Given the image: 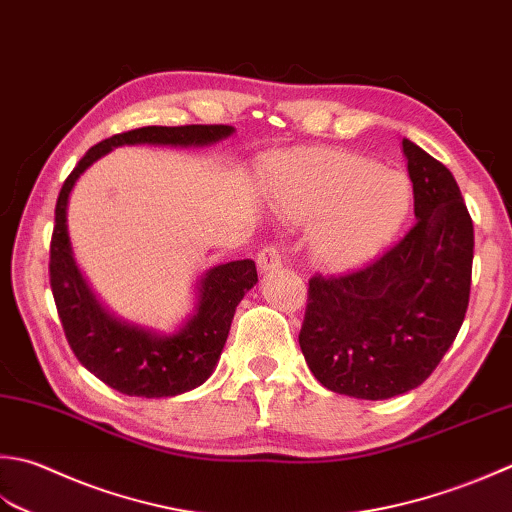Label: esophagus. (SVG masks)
<instances>
[{
    "label": "esophagus",
    "mask_w": 512,
    "mask_h": 512,
    "mask_svg": "<svg viewBox=\"0 0 512 512\" xmlns=\"http://www.w3.org/2000/svg\"><path fill=\"white\" fill-rule=\"evenodd\" d=\"M282 262H284V257H282V253H279L277 246H266L259 250V255H257V268L262 270V273L279 268L282 266Z\"/></svg>",
    "instance_id": "34e87169"
}]
</instances>
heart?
Segmentation results:
<instances>
[{
  "label": "heart",
  "instance_id": "b5f03b06",
  "mask_svg": "<svg viewBox=\"0 0 512 512\" xmlns=\"http://www.w3.org/2000/svg\"><path fill=\"white\" fill-rule=\"evenodd\" d=\"M268 193L290 222H315L310 253L330 270H353L375 259L413 204L404 173L322 148L277 155L268 166Z\"/></svg>",
  "mask_w": 512,
  "mask_h": 512
}]
</instances>
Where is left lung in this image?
Masks as SVG:
<instances>
[{"label":"left lung","mask_w":512,"mask_h":512,"mask_svg":"<svg viewBox=\"0 0 512 512\" xmlns=\"http://www.w3.org/2000/svg\"><path fill=\"white\" fill-rule=\"evenodd\" d=\"M415 226L348 275L308 282L299 346L317 382L339 395L390 399L424 384L455 342L470 297L473 219L450 170L402 142Z\"/></svg>","instance_id":"obj_1"}]
</instances>
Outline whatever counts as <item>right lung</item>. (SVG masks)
Instances as JSON below:
<instances>
[{"label":"right lung","mask_w":512,"mask_h":512,"mask_svg":"<svg viewBox=\"0 0 512 512\" xmlns=\"http://www.w3.org/2000/svg\"><path fill=\"white\" fill-rule=\"evenodd\" d=\"M233 126H144L104 139L79 159L59 190L50 242V288L75 357L97 379L130 397H175L202 386L222 357L235 310L257 284L253 259L208 268L195 284V308L173 333L124 322L99 302L68 237V199L77 179L117 146H210Z\"/></svg>","instance_id":"right-lung-1"}]
</instances>
